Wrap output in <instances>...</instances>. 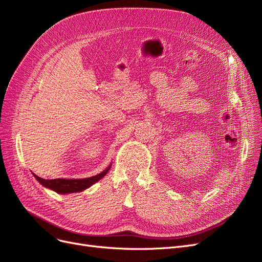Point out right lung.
Listing matches in <instances>:
<instances>
[{
    "label": "right lung",
    "instance_id": "right-lung-1",
    "mask_svg": "<svg viewBox=\"0 0 262 262\" xmlns=\"http://www.w3.org/2000/svg\"><path fill=\"white\" fill-rule=\"evenodd\" d=\"M110 169V166L105 169L102 172L98 173L96 176H93L90 178H85V179H42L40 177H38L37 175L34 176L35 178L40 182V184L47 188L52 189L53 191L58 192V193H72V192H78V191H83L86 188L91 187L94 185L95 182H97L100 180L102 177H104L108 170Z\"/></svg>",
    "mask_w": 262,
    "mask_h": 262
}]
</instances>
